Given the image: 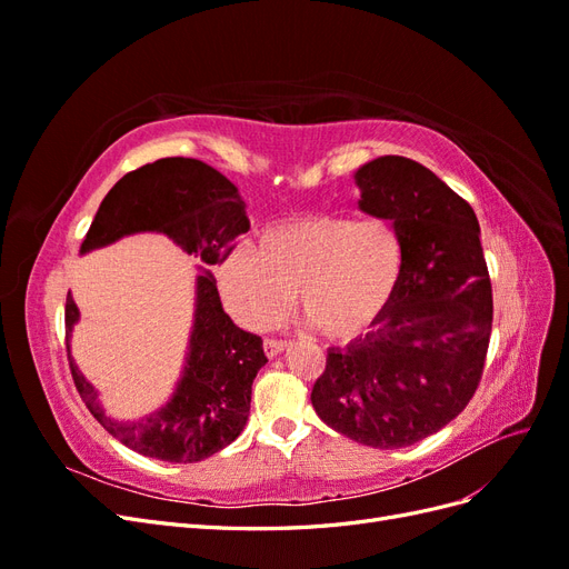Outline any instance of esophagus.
<instances>
[{
    "instance_id": "esophagus-1",
    "label": "esophagus",
    "mask_w": 569,
    "mask_h": 569,
    "mask_svg": "<svg viewBox=\"0 0 569 569\" xmlns=\"http://www.w3.org/2000/svg\"><path fill=\"white\" fill-rule=\"evenodd\" d=\"M263 349H266L268 358H274V356H280L287 349V341H282V339H266L263 341Z\"/></svg>"
}]
</instances>
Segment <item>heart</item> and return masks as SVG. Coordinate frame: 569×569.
<instances>
[{"instance_id": "b5f03b06", "label": "heart", "mask_w": 569, "mask_h": 569, "mask_svg": "<svg viewBox=\"0 0 569 569\" xmlns=\"http://www.w3.org/2000/svg\"><path fill=\"white\" fill-rule=\"evenodd\" d=\"M401 272L403 244L389 220L318 213L270 226L256 249L234 247L218 268V284L249 330L278 322L297 291L322 337L351 341L387 313Z\"/></svg>"}]
</instances>
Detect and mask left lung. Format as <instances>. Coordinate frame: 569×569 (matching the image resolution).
<instances>
[{
    "label": "left lung",
    "mask_w": 569,
    "mask_h": 569,
    "mask_svg": "<svg viewBox=\"0 0 569 569\" xmlns=\"http://www.w3.org/2000/svg\"><path fill=\"white\" fill-rule=\"evenodd\" d=\"M353 180L358 209L399 232L403 272L377 330L327 351L311 401L335 432L403 449L470 403L491 337V280L472 206L432 170L380 157Z\"/></svg>",
    "instance_id": "left-lung-1"
}]
</instances>
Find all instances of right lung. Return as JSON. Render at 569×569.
I'll return each instance as SVG.
<instances>
[{
	"label": "right lung",
	"mask_w": 569,
	"mask_h": 569,
	"mask_svg": "<svg viewBox=\"0 0 569 569\" xmlns=\"http://www.w3.org/2000/svg\"><path fill=\"white\" fill-rule=\"evenodd\" d=\"M249 230L239 189L209 163L159 159L120 178L99 203L80 256L137 232L166 234L203 266L197 274L194 320L180 380L170 399L140 420H116L71 356L80 311L68 291L66 347L80 399L97 422L128 449L168 462H197L232 443L249 420L251 385L268 358L263 339L239 330L222 311L211 266H220Z\"/></svg>",
	"instance_id": "right-lung-1"
}]
</instances>
